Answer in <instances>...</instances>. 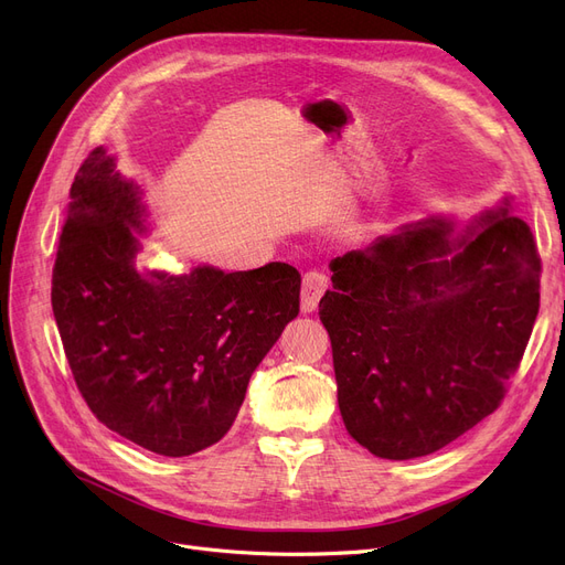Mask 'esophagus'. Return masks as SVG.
I'll return each mask as SVG.
<instances>
[{
  "mask_svg": "<svg viewBox=\"0 0 565 565\" xmlns=\"http://www.w3.org/2000/svg\"><path fill=\"white\" fill-rule=\"evenodd\" d=\"M330 288V279L324 273L311 270L302 277V292H300V307L305 313H311L318 309V302L324 295V290Z\"/></svg>",
  "mask_w": 565,
  "mask_h": 565,
  "instance_id": "esophagus-1",
  "label": "esophagus"
}]
</instances>
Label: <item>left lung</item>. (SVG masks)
<instances>
[{
	"label": "left lung",
	"mask_w": 565,
	"mask_h": 565,
	"mask_svg": "<svg viewBox=\"0 0 565 565\" xmlns=\"http://www.w3.org/2000/svg\"><path fill=\"white\" fill-rule=\"evenodd\" d=\"M513 196L458 231L430 215L330 260L318 316L345 430L412 460L492 414L541 307V258Z\"/></svg>",
	"instance_id": "1"
}]
</instances>
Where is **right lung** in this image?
<instances>
[{
	"label": "right lung",
	"instance_id": "right-lung-1",
	"mask_svg": "<svg viewBox=\"0 0 565 565\" xmlns=\"http://www.w3.org/2000/svg\"><path fill=\"white\" fill-rule=\"evenodd\" d=\"M52 270V311L86 405L109 430L183 458L233 426L256 366L300 313V273L139 270L143 190L105 146L79 167Z\"/></svg>",
	"mask_w": 565,
	"mask_h": 565
}]
</instances>
